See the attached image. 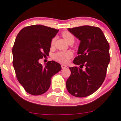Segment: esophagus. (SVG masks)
Here are the masks:
<instances>
[{
  "label": "esophagus",
  "mask_w": 121,
  "mask_h": 121,
  "mask_svg": "<svg viewBox=\"0 0 121 121\" xmlns=\"http://www.w3.org/2000/svg\"><path fill=\"white\" fill-rule=\"evenodd\" d=\"M61 68L62 69H63L66 68L67 67V65H64V64H61Z\"/></svg>",
  "instance_id": "esophagus-1"
}]
</instances>
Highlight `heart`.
Listing matches in <instances>:
<instances>
[{"instance_id":"1","label":"heart","mask_w":121,"mask_h":121,"mask_svg":"<svg viewBox=\"0 0 121 121\" xmlns=\"http://www.w3.org/2000/svg\"><path fill=\"white\" fill-rule=\"evenodd\" d=\"M61 36L63 39L66 41L68 43H74V37L71 33L69 31H64L61 33ZM55 43V38L52 39L51 42V45L53 46ZM73 56V53L70 51H59L53 55V59L57 61L62 62V63H67L69 60Z\"/></svg>"}]
</instances>
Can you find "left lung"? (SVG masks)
<instances>
[{
    "label": "left lung",
    "instance_id": "obj_1",
    "mask_svg": "<svg viewBox=\"0 0 121 121\" xmlns=\"http://www.w3.org/2000/svg\"><path fill=\"white\" fill-rule=\"evenodd\" d=\"M68 30L80 41L78 56L73 61L80 66L69 68L71 75L66 86L73 96L87 97L97 91L104 80L110 61L109 45L97 27L82 26ZM84 66L86 69L82 70Z\"/></svg>",
    "mask_w": 121,
    "mask_h": 121
}]
</instances>
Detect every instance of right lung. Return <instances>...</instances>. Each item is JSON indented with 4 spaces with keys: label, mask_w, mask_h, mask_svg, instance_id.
Here are the masks:
<instances>
[{
    "label": "right lung",
    "mask_w": 121,
    "mask_h": 121,
    "mask_svg": "<svg viewBox=\"0 0 121 121\" xmlns=\"http://www.w3.org/2000/svg\"><path fill=\"white\" fill-rule=\"evenodd\" d=\"M59 30L42 25H32L22 29L13 47V65L18 82L25 91L33 95L48 91L51 77L61 70L60 64L49 61L45 66L39 62L49 55L52 39Z\"/></svg>",
    "instance_id": "right-lung-1"
}]
</instances>
